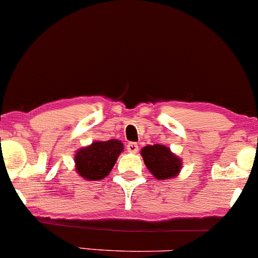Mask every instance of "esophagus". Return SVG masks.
I'll list each match as a JSON object with an SVG mask.
<instances>
[{
    "label": "esophagus",
    "mask_w": 258,
    "mask_h": 258,
    "mask_svg": "<svg viewBox=\"0 0 258 258\" xmlns=\"http://www.w3.org/2000/svg\"><path fill=\"white\" fill-rule=\"evenodd\" d=\"M127 152L136 154L138 152V144L137 143H128L127 144Z\"/></svg>",
    "instance_id": "obj_1"
}]
</instances>
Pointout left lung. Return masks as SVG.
Returning a JSON list of instances; mask_svg holds the SVG:
<instances>
[{"instance_id":"left-lung-1","label":"left lung","mask_w":258,"mask_h":258,"mask_svg":"<svg viewBox=\"0 0 258 258\" xmlns=\"http://www.w3.org/2000/svg\"><path fill=\"white\" fill-rule=\"evenodd\" d=\"M141 155L154 178L164 180L177 177L182 170V159L162 144H153L142 148Z\"/></svg>"}]
</instances>
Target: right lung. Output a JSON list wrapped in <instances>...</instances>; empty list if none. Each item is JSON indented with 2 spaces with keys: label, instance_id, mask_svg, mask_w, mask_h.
<instances>
[{
  "label": "right lung",
  "instance_id": "obj_1",
  "mask_svg": "<svg viewBox=\"0 0 258 258\" xmlns=\"http://www.w3.org/2000/svg\"><path fill=\"white\" fill-rule=\"evenodd\" d=\"M122 152L123 144L119 139L92 142L75 153V171L86 180L105 178Z\"/></svg>",
  "mask_w": 258,
  "mask_h": 258
}]
</instances>
